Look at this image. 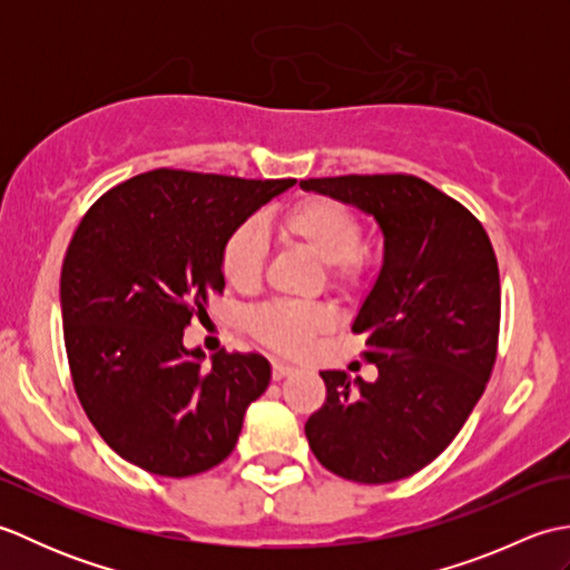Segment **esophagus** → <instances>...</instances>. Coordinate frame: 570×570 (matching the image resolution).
<instances>
[{
  "mask_svg": "<svg viewBox=\"0 0 570 570\" xmlns=\"http://www.w3.org/2000/svg\"><path fill=\"white\" fill-rule=\"evenodd\" d=\"M294 372V367L292 365H286V362H274L272 365V380H284V377H288V374Z\"/></svg>",
  "mask_w": 570,
  "mask_h": 570,
  "instance_id": "obj_1",
  "label": "esophagus"
}]
</instances>
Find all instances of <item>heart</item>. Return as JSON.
Masks as SVG:
<instances>
[{"instance_id": "b5f03b06", "label": "heart", "mask_w": 570, "mask_h": 570, "mask_svg": "<svg viewBox=\"0 0 570 570\" xmlns=\"http://www.w3.org/2000/svg\"><path fill=\"white\" fill-rule=\"evenodd\" d=\"M282 235L328 266L331 286L341 294H355L367 284L372 262L362 252L365 225L362 217L333 198H306L296 203L278 223ZM266 262V237L257 220L235 227L223 245L220 264L227 284L237 292H252L262 282ZM331 325V313L321 306L266 304L249 313L247 328L276 353L298 355L311 337Z\"/></svg>"}]
</instances>
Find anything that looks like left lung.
<instances>
[{
	"label": "left lung",
	"mask_w": 570,
	"mask_h": 570,
	"mask_svg": "<svg viewBox=\"0 0 570 570\" xmlns=\"http://www.w3.org/2000/svg\"><path fill=\"white\" fill-rule=\"evenodd\" d=\"M377 220L384 262L353 333L380 377L321 372L325 404L306 421L313 455L345 480L382 485L439 458L485 392L498 357L500 269L485 227L409 174L301 180Z\"/></svg>",
	"instance_id": "8db88e82"
}]
</instances>
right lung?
Returning <instances> with one entry per match:
<instances>
[{
	"label": "right lung",
	"instance_id": "right-lung-1",
	"mask_svg": "<svg viewBox=\"0 0 570 570\" xmlns=\"http://www.w3.org/2000/svg\"><path fill=\"white\" fill-rule=\"evenodd\" d=\"M294 184L156 168L107 190L80 220L60 269L72 386L105 443L137 468L188 478L233 453L272 367L220 350L203 370L184 331L223 294L229 233Z\"/></svg>",
	"mask_w": 570,
	"mask_h": 570
}]
</instances>
